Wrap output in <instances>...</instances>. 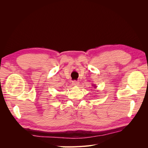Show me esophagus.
Here are the masks:
<instances>
[{"instance_id": "1", "label": "esophagus", "mask_w": 148, "mask_h": 148, "mask_svg": "<svg viewBox=\"0 0 148 148\" xmlns=\"http://www.w3.org/2000/svg\"><path fill=\"white\" fill-rule=\"evenodd\" d=\"M72 84L73 85V86H78V85H79V82L78 81H73L72 82Z\"/></svg>"}]
</instances>
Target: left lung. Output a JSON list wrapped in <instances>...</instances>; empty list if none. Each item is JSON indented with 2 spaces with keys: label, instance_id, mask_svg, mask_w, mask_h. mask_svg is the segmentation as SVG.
<instances>
[{
  "label": "left lung",
  "instance_id": "left-lung-1",
  "mask_svg": "<svg viewBox=\"0 0 148 148\" xmlns=\"http://www.w3.org/2000/svg\"><path fill=\"white\" fill-rule=\"evenodd\" d=\"M95 88H96V87H95Z\"/></svg>",
  "mask_w": 148,
  "mask_h": 148
}]
</instances>
